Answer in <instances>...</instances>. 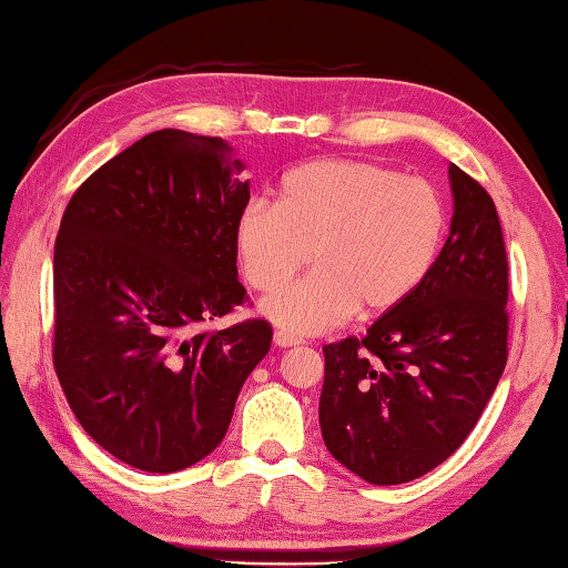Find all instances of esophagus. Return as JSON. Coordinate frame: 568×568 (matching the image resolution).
Segmentation results:
<instances>
[{
  "mask_svg": "<svg viewBox=\"0 0 568 568\" xmlns=\"http://www.w3.org/2000/svg\"><path fill=\"white\" fill-rule=\"evenodd\" d=\"M273 343H275V348H293V345H301V338H295V335L285 333V331H277L273 335Z\"/></svg>",
  "mask_w": 568,
  "mask_h": 568,
  "instance_id": "esophagus-1",
  "label": "esophagus"
}]
</instances>
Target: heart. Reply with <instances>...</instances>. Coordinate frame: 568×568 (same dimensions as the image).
I'll use <instances>...</instances> for the list:
<instances>
[{
	"mask_svg": "<svg viewBox=\"0 0 568 568\" xmlns=\"http://www.w3.org/2000/svg\"><path fill=\"white\" fill-rule=\"evenodd\" d=\"M446 233L430 182L361 160H315L283 180L281 203L253 200L235 225L245 281L275 291L261 313L285 333L338 328L358 311L383 315L426 281Z\"/></svg>",
	"mask_w": 568,
	"mask_h": 568,
	"instance_id": "obj_1",
	"label": "heart"
}]
</instances>
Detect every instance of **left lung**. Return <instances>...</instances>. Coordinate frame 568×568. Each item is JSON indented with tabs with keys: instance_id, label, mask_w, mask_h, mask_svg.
Wrapping results in <instances>:
<instances>
[{
	"instance_id": "8db88e82",
	"label": "left lung",
	"mask_w": 568,
	"mask_h": 568,
	"mask_svg": "<svg viewBox=\"0 0 568 568\" xmlns=\"http://www.w3.org/2000/svg\"><path fill=\"white\" fill-rule=\"evenodd\" d=\"M454 217L416 291L363 338L323 345L321 430L376 486L420 478L464 444L506 368L508 263L488 192L448 165Z\"/></svg>"
}]
</instances>
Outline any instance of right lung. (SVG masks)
Returning <instances> with one entry per match:
<instances>
[{"instance_id": "right-lung-1", "label": "right lung", "mask_w": 568, "mask_h": 568, "mask_svg": "<svg viewBox=\"0 0 568 568\" xmlns=\"http://www.w3.org/2000/svg\"><path fill=\"white\" fill-rule=\"evenodd\" d=\"M243 170L220 138L145 134L82 182L54 240L57 378L82 428L150 474L213 454L271 351L265 321L195 333L245 301Z\"/></svg>"}]
</instances>
